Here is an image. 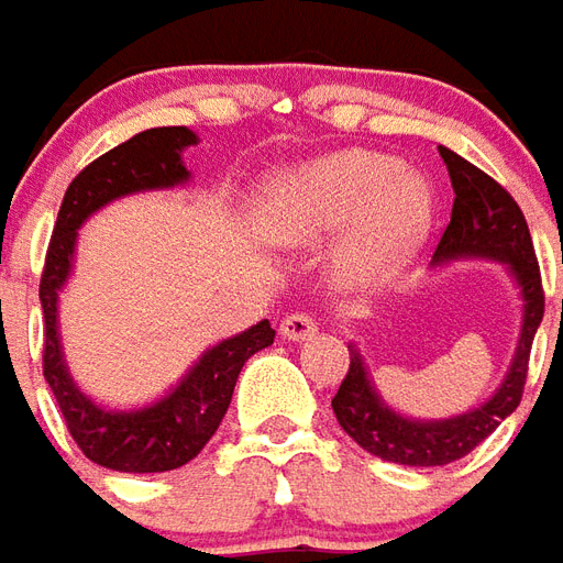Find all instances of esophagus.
Segmentation results:
<instances>
[{
    "label": "esophagus",
    "mask_w": 563,
    "mask_h": 563,
    "mask_svg": "<svg viewBox=\"0 0 563 563\" xmlns=\"http://www.w3.org/2000/svg\"><path fill=\"white\" fill-rule=\"evenodd\" d=\"M314 330H318V321H314L309 312H294L282 321V336L290 339V342H302V339H312Z\"/></svg>",
    "instance_id": "1"
}]
</instances>
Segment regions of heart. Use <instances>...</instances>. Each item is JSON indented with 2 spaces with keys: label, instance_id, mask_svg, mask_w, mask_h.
Wrapping results in <instances>:
<instances>
[{
  "label": "heart",
  "instance_id": "heart-1",
  "mask_svg": "<svg viewBox=\"0 0 563 563\" xmlns=\"http://www.w3.org/2000/svg\"><path fill=\"white\" fill-rule=\"evenodd\" d=\"M433 194L421 175L376 151H339L278 178L263 199L261 230L282 245H312L353 227L339 249L352 285L388 278L428 236Z\"/></svg>",
  "mask_w": 563,
  "mask_h": 563
}]
</instances>
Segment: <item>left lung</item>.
<instances>
[{"label": "left lung", "instance_id": "left-lung-1", "mask_svg": "<svg viewBox=\"0 0 563 563\" xmlns=\"http://www.w3.org/2000/svg\"><path fill=\"white\" fill-rule=\"evenodd\" d=\"M440 157L452 178L454 206L452 221L442 230L433 261H454V257L504 261L516 275L521 297H525V324H521L512 366L497 394L479 409H470L464 416L445 418V421H412V418L390 412L388 406L378 400L361 354L352 349L349 373L333 394L339 428L369 454L406 466H442L461 461L485 437H492L509 412H516L525 394V382H528L533 333L543 321L545 309L540 263L530 242L528 221L516 199L509 197V190L497 185L492 175H485L479 166L457 157L449 147H440Z\"/></svg>", "mask_w": 563, "mask_h": 563}]
</instances>
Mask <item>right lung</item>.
Returning <instances> with one entry per match:
<instances>
[{
  "label": "right lung",
  "mask_w": 563,
  "mask_h": 563,
  "mask_svg": "<svg viewBox=\"0 0 563 563\" xmlns=\"http://www.w3.org/2000/svg\"><path fill=\"white\" fill-rule=\"evenodd\" d=\"M190 145H197V135L187 126H154L84 166L63 197L38 285V300L45 312L42 369L57 397L63 421L84 457L121 473H166L194 461L221 424L245 361L273 345L275 339L269 321H261L239 336L218 342L199 357V364L181 378L173 394L139 412H109L87 400L63 364L57 294L69 278L78 227L87 221V214L102 209L111 199L187 181L190 173L181 163V151Z\"/></svg>",
  "instance_id": "add662e5"
}]
</instances>
